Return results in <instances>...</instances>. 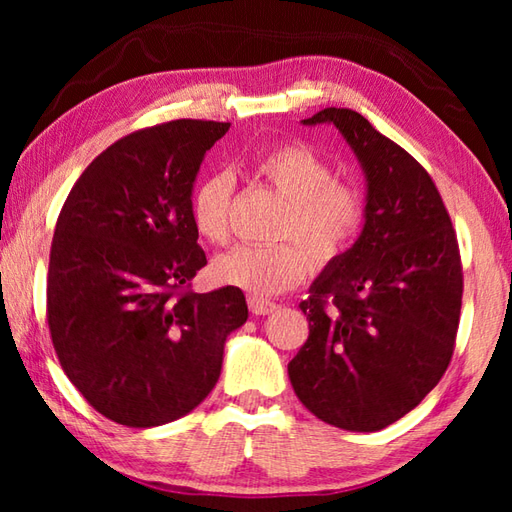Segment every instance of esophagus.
Masks as SVG:
<instances>
[{"label":"esophagus","instance_id":"1","mask_svg":"<svg viewBox=\"0 0 512 512\" xmlns=\"http://www.w3.org/2000/svg\"><path fill=\"white\" fill-rule=\"evenodd\" d=\"M248 308L253 314H270L275 312L279 306L275 301H268V299H259V297H248Z\"/></svg>","mask_w":512,"mask_h":512}]
</instances>
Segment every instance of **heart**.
I'll return each instance as SVG.
<instances>
[{
	"label": "heart",
	"mask_w": 512,
	"mask_h": 512,
	"mask_svg": "<svg viewBox=\"0 0 512 512\" xmlns=\"http://www.w3.org/2000/svg\"><path fill=\"white\" fill-rule=\"evenodd\" d=\"M255 173L286 200L275 228L284 242L239 246L217 257L211 273L224 286L270 297L301 284L312 264L328 268L339 262L363 231L367 202L354 182L336 178L330 162L303 143L268 149L257 158ZM233 191L231 173L215 171L191 193L193 228L209 244L224 246L231 239Z\"/></svg>",
	"instance_id": "1"
}]
</instances>
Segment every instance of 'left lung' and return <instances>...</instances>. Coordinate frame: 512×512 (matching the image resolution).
I'll list each match as a JSON object with an SVG mask.
<instances>
[{"instance_id":"1","label":"left lung","mask_w":512,"mask_h":512,"mask_svg":"<svg viewBox=\"0 0 512 512\" xmlns=\"http://www.w3.org/2000/svg\"><path fill=\"white\" fill-rule=\"evenodd\" d=\"M306 125L332 123L367 178L363 233L299 303L310 334L288 363L297 398L345 431L400 420L440 383L462 308L458 235L420 162L347 107H325Z\"/></svg>"}]
</instances>
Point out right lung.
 <instances>
[{
    "mask_svg": "<svg viewBox=\"0 0 512 512\" xmlns=\"http://www.w3.org/2000/svg\"><path fill=\"white\" fill-rule=\"evenodd\" d=\"M231 123L138 129L96 156L63 202L50 246L46 317L65 376L125 427L187 416L222 372L244 292L191 290L206 266L191 222L202 158Z\"/></svg>",
    "mask_w": 512,
    "mask_h": 512,
    "instance_id": "right-lung-1",
    "label": "right lung"
}]
</instances>
